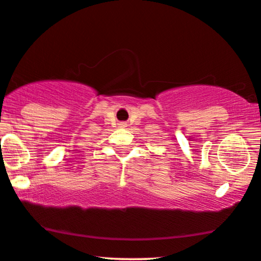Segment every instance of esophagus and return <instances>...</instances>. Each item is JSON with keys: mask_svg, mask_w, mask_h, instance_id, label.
Returning <instances> with one entry per match:
<instances>
[{"mask_svg": "<svg viewBox=\"0 0 261 261\" xmlns=\"http://www.w3.org/2000/svg\"><path fill=\"white\" fill-rule=\"evenodd\" d=\"M120 125H122V126H125V123H120Z\"/></svg>", "mask_w": 261, "mask_h": 261, "instance_id": "esophagus-1", "label": "esophagus"}]
</instances>
